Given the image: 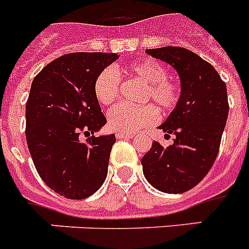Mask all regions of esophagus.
Listing matches in <instances>:
<instances>
[{
	"label": "esophagus",
	"instance_id": "obj_1",
	"mask_svg": "<svg viewBox=\"0 0 249 249\" xmlns=\"http://www.w3.org/2000/svg\"><path fill=\"white\" fill-rule=\"evenodd\" d=\"M116 137L118 139H129V138H133L134 134H130V133H123V131H118L116 133Z\"/></svg>",
	"mask_w": 249,
	"mask_h": 249
}]
</instances>
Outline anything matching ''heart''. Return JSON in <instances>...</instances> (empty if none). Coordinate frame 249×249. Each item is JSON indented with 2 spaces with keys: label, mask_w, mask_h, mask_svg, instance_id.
I'll return each mask as SVG.
<instances>
[{
  "label": "heart",
  "mask_w": 249,
  "mask_h": 249,
  "mask_svg": "<svg viewBox=\"0 0 249 249\" xmlns=\"http://www.w3.org/2000/svg\"><path fill=\"white\" fill-rule=\"evenodd\" d=\"M125 74L145 84L143 101L153 104L163 111L175 108L180 100V88L175 80L167 78L166 68L157 60L142 58L125 68ZM93 89L97 101L104 106L114 104L120 92V78L112 68H106L97 75ZM160 119L159 111L153 105L134 107L120 104L112 107L107 120L114 130L123 133H134L139 129L156 124Z\"/></svg>",
  "instance_id": "1"
}]
</instances>
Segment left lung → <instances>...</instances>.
Segmentation results:
<instances>
[{
  "instance_id": "obj_1",
  "label": "left lung",
  "mask_w": 249,
  "mask_h": 249,
  "mask_svg": "<svg viewBox=\"0 0 249 249\" xmlns=\"http://www.w3.org/2000/svg\"><path fill=\"white\" fill-rule=\"evenodd\" d=\"M173 66L180 78V100L159 128L174 134V144L153 142L142 159L148 183L165 193H184L207 175L219 153L229 104L226 84L213 66L183 47L147 50Z\"/></svg>"
}]
</instances>
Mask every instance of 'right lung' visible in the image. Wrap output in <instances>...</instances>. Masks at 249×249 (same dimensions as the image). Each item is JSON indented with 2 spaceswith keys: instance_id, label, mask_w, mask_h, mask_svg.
Instances as JSON below:
<instances>
[{
  "instance_id": "add662e5",
  "label": "right lung",
  "mask_w": 249,
  "mask_h": 249,
  "mask_svg": "<svg viewBox=\"0 0 249 249\" xmlns=\"http://www.w3.org/2000/svg\"><path fill=\"white\" fill-rule=\"evenodd\" d=\"M116 53L75 52L44 66L26 101V143L34 166L52 191L70 199L89 197L104 184L114 134L94 137L106 118L93 84ZM92 134L86 143L80 134Z\"/></svg>"
}]
</instances>
